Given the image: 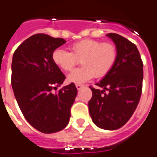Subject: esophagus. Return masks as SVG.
<instances>
[{
	"label": "esophagus",
	"mask_w": 157,
	"mask_h": 157,
	"mask_svg": "<svg viewBox=\"0 0 157 157\" xmlns=\"http://www.w3.org/2000/svg\"><path fill=\"white\" fill-rule=\"evenodd\" d=\"M76 87L77 90H80V89H81V88H83V85H80V84H77V85H76Z\"/></svg>",
	"instance_id": "obj_1"
}]
</instances>
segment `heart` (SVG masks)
<instances>
[{"label": "heart", "instance_id": "1", "mask_svg": "<svg viewBox=\"0 0 157 157\" xmlns=\"http://www.w3.org/2000/svg\"><path fill=\"white\" fill-rule=\"evenodd\" d=\"M70 52L61 48L52 52V62L60 70L71 71L81 60L82 68L72 71L67 77L69 83L82 84L93 77L102 78L109 73L117 58V49L111 42L83 39L69 46Z\"/></svg>", "mask_w": 157, "mask_h": 157}]
</instances>
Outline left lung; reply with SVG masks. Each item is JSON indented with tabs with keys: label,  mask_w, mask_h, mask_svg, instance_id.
Returning a JSON list of instances; mask_svg holds the SVG:
<instances>
[{
	"label": "left lung",
	"mask_w": 157,
	"mask_h": 157,
	"mask_svg": "<svg viewBox=\"0 0 157 157\" xmlns=\"http://www.w3.org/2000/svg\"><path fill=\"white\" fill-rule=\"evenodd\" d=\"M115 43L117 58L111 71L100 83L102 89L90 86L89 101L93 123L101 128L116 130L127 123L135 112L142 93L143 61L136 44L117 33H109Z\"/></svg>",
	"instance_id": "8db88e82"
}]
</instances>
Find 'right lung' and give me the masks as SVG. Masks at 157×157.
Masks as SVG:
<instances>
[{
  "instance_id": "1",
  "label": "right lung",
  "mask_w": 157,
  "mask_h": 157,
  "mask_svg": "<svg viewBox=\"0 0 157 157\" xmlns=\"http://www.w3.org/2000/svg\"><path fill=\"white\" fill-rule=\"evenodd\" d=\"M63 38L34 34L18 46L12 61L11 84L21 111L27 121L43 133L66 127L77 89L73 83L54 93L65 76L52 60Z\"/></svg>"
}]
</instances>
